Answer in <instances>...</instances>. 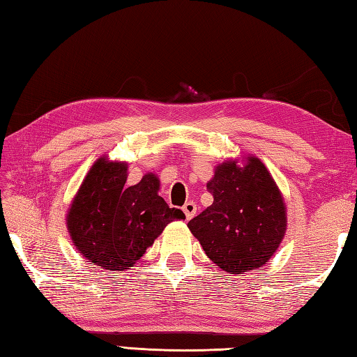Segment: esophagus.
I'll list each match as a JSON object with an SVG mask.
<instances>
[{"label": "esophagus", "instance_id": "1", "mask_svg": "<svg viewBox=\"0 0 357 357\" xmlns=\"http://www.w3.org/2000/svg\"><path fill=\"white\" fill-rule=\"evenodd\" d=\"M196 210H198V207H196V204L193 201H188L184 204L183 207V211L187 219H192L195 215H196Z\"/></svg>", "mask_w": 357, "mask_h": 357}]
</instances>
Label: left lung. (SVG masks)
Segmentation results:
<instances>
[{"instance_id": "8db88e82", "label": "left lung", "mask_w": 357, "mask_h": 357, "mask_svg": "<svg viewBox=\"0 0 357 357\" xmlns=\"http://www.w3.org/2000/svg\"><path fill=\"white\" fill-rule=\"evenodd\" d=\"M213 204L187 224L204 252L230 275L261 268L287 230L284 196L259 158L218 164L207 183Z\"/></svg>"}]
</instances>
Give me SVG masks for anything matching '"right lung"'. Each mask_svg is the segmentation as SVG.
Returning <instances> with one entry per match:
<instances>
[{"label": "right lung", "instance_id": "add662e5", "mask_svg": "<svg viewBox=\"0 0 357 357\" xmlns=\"http://www.w3.org/2000/svg\"><path fill=\"white\" fill-rule=\"evenodd\" d=\"M128 164L96 159L67 210L66 222L75 248L98 267L126 271L172 221L185 219L158 195L159 179L146 173L127 187Z\"/></svg>", "mask_w": 357, "mask_h": 357}]
</instances>
